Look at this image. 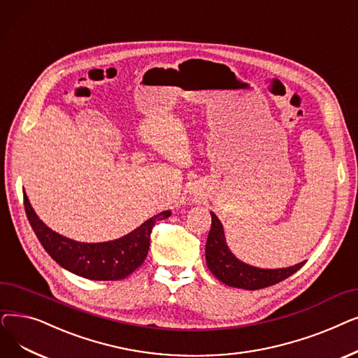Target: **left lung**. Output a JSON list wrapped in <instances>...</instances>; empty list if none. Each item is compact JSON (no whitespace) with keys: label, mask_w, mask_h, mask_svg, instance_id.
Segmentation results:
<instances>
[{"label":"left lung","mask_w":358,"mask_h":358,"mask_svg":"<svg viewBox=\"0 0 358 358\" xmlns=\"http://www.w3.org/2000/svg\"><path fill=\"white\" fill-rule=\"evenodd\" d=\"M207 266L223 284L229 287L243 288V290H259L269 285H274L297 272L304 264H296L287 268H258L237 259L229 249L224 229L218 217L211 213V230L206 245Z\"/></svg>","instance_id":"left-lung-1"}]
</instances>
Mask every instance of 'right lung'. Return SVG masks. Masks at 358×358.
<instances>
[{"mask_svg": "<svg viewBox=\"0 0 358 358\" xmlns=\"http://www.w3.org/2000/svg\"><path fill=\"white\" fill-rule=\"evenodd\" d=\"M23 195L29 223L50 258L78 277L97 281L122 280L141 266L148 253L152 226L157 220H164L172 214L167 210L151 217L140 227L119 239L84 243L50 230L31 208L26 192Z\"/></svg>", "mask_w": 358, "mask_h": 358, "instance_id": "right-lung-1", "label": "right lung"}]
</instances>
